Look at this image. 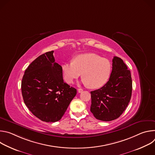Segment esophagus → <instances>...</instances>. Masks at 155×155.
Returning a JSON list of instances; mask_svg holds the SVG:
<instances>
[{"label": "esophagus", "mask_w": 155, "mask_h": 155, "mask_svg": "<svg viewBox=\"0 0 155 155\" xmlns=\"http://www.w3.org/2000/svg\"><path fill=\"white\" fill-rule=\"evenodd\" d=\"M78 91L79 93H81L83 91V89H81V88H78Z\"/></svg>", "instance_id": "obj_1"}]
</instances>
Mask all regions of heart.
<instances>
[{
  "label": "heart",
  "mask_w": 155,
  "mask_h": 155,
  "mask_svg": "<svg viewBox=\"0 0 155 155\" xmlns=\"http://www.w3.org/2000/svg\"><path fill=\"white\" fill-rule=\"evenodd\" d=\"M62 72L66 82L72 83L83 73L82 82L91 89L104 86L111 74L110 61L94 53H84L77 56L74 61L62 65Z\"/></svg>",
  "instance_id": "1"
}]
</instances>
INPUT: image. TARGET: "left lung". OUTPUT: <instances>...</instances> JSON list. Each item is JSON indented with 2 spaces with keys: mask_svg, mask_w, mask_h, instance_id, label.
<instances>
[{
  "mask_svg": "<svg viewBox=\"0 0 155 155\" xmlns=\"http://www.w3.org/2000/svg\"><path fill=\"white\" fill-rule=\"evenodd\" d=\"M112 62V71L107 83L99 89L91 91V112L96 119L104 121L119 118L132 95L130 71L120 58L114 56Z\"/></svg>",
  "mask_w": 155,
  "mask_h": 155,
  "instance_id": "1",
  "label": "left lung"
}]
</instances>
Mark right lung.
<instances>
[{
	"label": "right lung",
	"instance_id": "add662e5",
	"mask_svg": "<svg viewBox=\"0 0 155 155\" xmlns=\"http://www.w3.org/2000/svg\"><path fill=\"white\" fill-rule=\"evenodd\" d=\"M53 51L39 56L26 69L21 81L24 102L37 118L53 123L61 119L77 90L64 81Z\"/></svg>",
	"mask_w": 155,
	"mask_h": 155
}]
</instances>
